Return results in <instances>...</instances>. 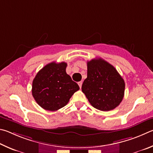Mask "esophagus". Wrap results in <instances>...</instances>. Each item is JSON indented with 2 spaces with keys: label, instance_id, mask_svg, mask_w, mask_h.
Wrapping results in <instances>:
<instances>
[{
  "label": "esophagus",
  "instance_id": "34e87169",
  "mask_svg": "<svg viewBox=\"0 0 153 153\" xmlns=\"http://www.w3.org/2000/svg\"><path fill=\"white\" fill-rule=\"evenodd\" d=\"M82 81H80V82H78V85H79V86L80 87V88H81V87H82Z\"/></svg>",
  "mask_w": 153,
  "mask_h": 153
}]
</instances>
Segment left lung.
<instances>
[{
    "label": "left lung",
    "instance_id": "left-lung-1",
    "mask_svg": "<svg viewBox=\"0 0 153 153\" xmlns=\"http://www.w3.org/2000/svg\"><path fill=\"white\" fill-rule=\"evenodd\" d=\"M124 90V79L111 64L100 58L87 62L82 91L93 108L103 111L115 109L122 102Z\"/></svg>",
    "mask_w": 153,
    "mask_h": 153
}]
</instances>
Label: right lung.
<instances>
[{
  "label": "right lung",
  "instance_id": "1",
  "mask_svg": "<svg viewBox=\"0 0 153 153\" xmlns=\"http://www.w3.org/2000/svg\"><path fill=\"white\" fill-rule=\"evenodd\" d=\"M66 62L48 64L37 72L32 83V95L37 104L48 111H57L65 106L79 90L76 82L66 74Z\"/></svg>",
  "mask_w": 153,
  "mask_h": 153
}]
</instances>
